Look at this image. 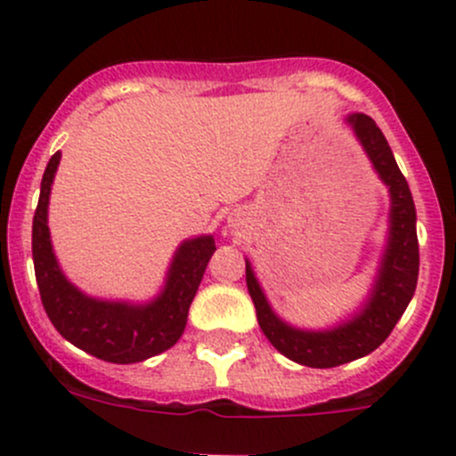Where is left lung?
<instances>
[{"mask_svg": "<svg viewBox=\"0 0 456 456\" xmlns=\"http://www.w3.org/2000/svg\"><path fill=\"white\" fill-rule=\"evenodd\" d=\"M345 122L354 128L358 142L376 167L382 183L391 194V227L389 242L382 256L378 280L362 310L347 323L323 332L292 328L284 323L268 305L265 292L257 284L253 268L247 262V289L256 304L257 323L273 347L299 365L328 369L345 365L349 361L367 356L380 347L404 314L419 273V244L415 229V203L409 183L395 164L389 143L380 128L365 113H352Z\"/></svg>", "mask_w": 456, "mask_h": 456, "instance_id": "1", "label": "left lung"}]
</instances>
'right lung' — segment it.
Returning <instances> with one entry per match:
<instances>
[{
  "label": "right lung",
  "instance_id": "1",
  "mask_svg": "<svg viewBox=\"0 0 456 456\" xmlns=\"http://www.w3.org/2000/svg\"><path fill=\"white\" fill-rule=\"evenodd\" d=\"M61 152H54L41 181V194L32 220V260L43 308L52 325L71 345L100 361L131 365L166 352L181 338L188 310L199 290L216 244L212 236L185 240L176 248L164 290L151 304L102 301L80 292L61 271L52 251L47 205L59 167Z\"/></svg>",
  "mask_w": 456,
  "mask_h": 456
}]
</instances>
